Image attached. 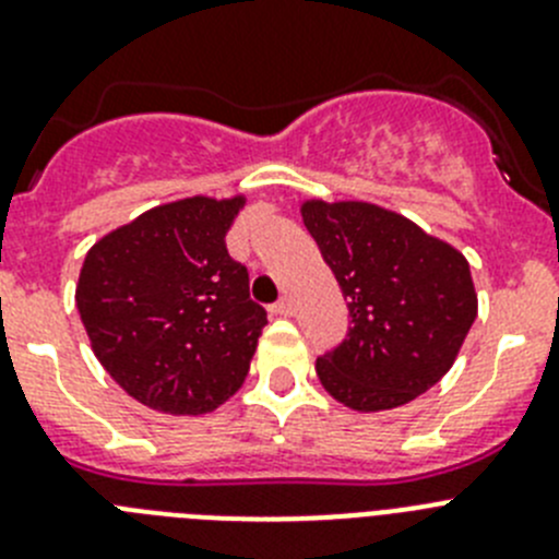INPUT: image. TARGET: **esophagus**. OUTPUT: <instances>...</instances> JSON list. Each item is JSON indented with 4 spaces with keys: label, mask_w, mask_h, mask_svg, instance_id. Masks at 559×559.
Listing matches in <instances>:
<instances>
[{
    "label": "esophagus",
    "mask_w": 559,
    "mask_h": 559,
    "mask_svg": "<svg viewBox=\"0 0 559 559\" xmlns=\"http://www.w3.org/2000/svg\"><path fill=\"white\" fill-rule=\"evenodd\" d=\"M271 313H274V316H294V302H290V299H280V302L271 308Z\"/></svg>",
    "instance_id": "1"
}]
</instances>
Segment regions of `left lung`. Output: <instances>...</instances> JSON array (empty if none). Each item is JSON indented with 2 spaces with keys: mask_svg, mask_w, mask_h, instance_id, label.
<instances>
[{
  "mask_svg": "<svg viewBox=\"0 0 559 559\" xmlns=\"http://www.w3.org/2000/svg\"><path fill=\"white\" fill-rule=\"evenodd\" d=\"M302 221L347 299L353 328L316 360L322 386L353 412H389L439 383L478 313L459 249L369 201L305 199Z\"/></svg>",
  "mask_w": 559,
  "mask_h": 559,
  "instance_id": "1",
  "label": "left lung"
}]
</instances>
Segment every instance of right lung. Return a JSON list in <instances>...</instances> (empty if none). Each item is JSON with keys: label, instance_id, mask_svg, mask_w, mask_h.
Instances as JSON below:
<instances>
[{"label": "right lung", "instance_id": "add662e5", "mask_svg": "<svg viewBox=\"0 0 559 559\" xmlns=\"http://www.w3.org/2000/svg\"><path fill=\"white\" fill-rule=\"evenodd\" d=\"M243 206V192L167 201L86 251L75 305L92 353L153 412H215L249 374L269 319L226 251Z\"/></svg>", "mask_w": 559, "mask_h": 559}]
</instances>
